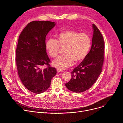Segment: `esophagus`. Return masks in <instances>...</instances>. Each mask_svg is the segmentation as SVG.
I'll return each instance as SVG.
<instances>
[{"label": "esophagus", "instance_id": "esophagus-1", "mask_svg": "<svg viewBox=\"0 0 123 123\" xmlns=\"http://www.w3.org/2000/svg\"><path fill=\"white\" fill-rule=\"evenodd\" d=\"M56 71H57V72L58 73H62V72H63V71H62V70H61V69H58V68H57Z\"/></svg>", "mask_w": 123, "mask_h": 123}]
</instances>
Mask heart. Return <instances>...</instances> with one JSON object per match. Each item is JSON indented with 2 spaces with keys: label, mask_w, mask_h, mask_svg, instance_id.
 Masks as SVG:
<instances>
[{
  "label": "heart",
  "mask_w": 123,
  "mask_h": 123,
  "mask_svg": "<svg viewBox=\"0 0 123 123\" xmlns=\"http://www.w3.org/2000/svg\"><path fill=\"white\" fill-rule=\"evenodd\" d=\"M92 41L86 33L69 30L62 31L56 36V39L49 38L46 42L45 48L48 55L55 58L58 55L60 48L63 55L52 63L54 67L65 69L71 67L74 61L78 63L83 61L89 54Z\"/></svg>",
  "instance_id": "b5f03b06"
}]
</instances>
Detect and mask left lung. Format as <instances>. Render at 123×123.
I'll return each mask as SVG.
<instances>
[{
	"label": "left lung",
	"instance_id": "8db88e82",
	"mask_svg": "<svg viewBox=\"0 0 123 123\" xmlns=\"http://www.w3.org/2000/svg\"><path fill=\"white\" fill-rule=\"evenodd\" d=\"M92 45L85 59L71 73L72 78L65 84L69 90L75 92H85L92 87L102 72L104 59V41L102 35L94 25Z\"/></svg>",
	"mask_w": 123,
	"mask_h": 123
}]
</instances>
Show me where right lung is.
Masks as SVG:
<instances>
[{
    "instance_id": "add662e5",
    "label": "right lung",
    "mask_w": 123,
    "mask_h": 123,
    "mask_svg": "<svg viewBox=\"0 0 123 123\" xmlns=\"http://www.w3.org/2000/svg\"><path fill=\"white\" fill-rule=\"evenodd\" d=\"M56 23L48 21L29 23L20 33L16 50L18 74L23 85L31 92L40 94L49 87L56 74L45 48L46 37ZM43 65L47 68L43 69Z\"/></svg>"
}]
</instances>
